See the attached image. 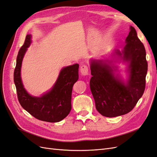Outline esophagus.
<instances>
[{
    "instance_id": "34e87169",
    "label": "esophagus",
    "mask_w": 157,
    "mask_h": 157,
    "mask_svg": "<svg viewBox=\"0 0 157 157\" xmlns=\"http://www.w3.org/2000/svg\"><path fill=\"white\" fill-rule=\"evenodd\" d=\"M80 73L83 76H86L88 74V68L86 65H82L80 69Z\"/></svg>"
}]
</instances>
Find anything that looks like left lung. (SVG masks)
Instances as JSON below:
<instances>
[{"label": "left lung", "mask_w": 157, "mask_h": 157, "mask_svg": "<svg viewBox=\"0 0 157 157\" xmlns=\"http://www.w3.org/2000/svg\"><path fill=\"white\" fill-rule=\"evenodd\" d=\"M125 44L121 51H113L111 59H90V90L97 111L104 117H115L129 113L144 92L146 52L132 26ZM121 61L127 64L126 81L122 78L115 64Z\"/></svg>", "instance_id": "obj_1"}]
</instances>
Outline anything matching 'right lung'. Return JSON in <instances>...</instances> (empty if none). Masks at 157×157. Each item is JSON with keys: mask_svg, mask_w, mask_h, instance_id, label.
I'll list each match as a JSON object with an SVG mask.
<instances>
[{"mask_svg": "<svg viewBox=\"0 0 157 157\" xmlns=\"http://www.w3.org/2000/svg\"><path fill=\"white\" fill-rule=\"evenodd\" d=\"M31 37V35L26 36L16 59L13 81L18 100L21 107L37 119L49 122H59L71 110V94L73 85L78 79L79 65L76 63L62 68L49 91L39 97L31 96L25 89L21 77L23 59L32 42Z\"/></svg>", "mask_w": 157, "mask_h": 157, "instance_id": "obj_1", "label": "right lung"}]
</instances>
